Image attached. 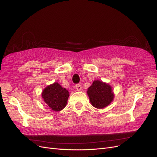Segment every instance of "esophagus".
Returning <instances> with one entry per match:
<instances>
[{
	"mask_svg": "<svg viewBox=\"0 0 157 157\" xmlns=\"http://www.w3.org/2000/svg\"><path fill=\"white\" fill-rule=\"evenodd\" d=\"M75 89H76V90H77L78 91H81V89H82V86H81V85H80V84L75 85Z\"/></svg>",
	"mask_w": 157,
	"mask_h": 157,
	"instance_id": "esophagus-1",
	"label": "esophagus"
}]
</instances>
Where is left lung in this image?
<instances>
[{
	"mask_svg": "<svg viewBox=\"0 0 157 157\" xmlns=\"http://www.w3.org/2000/svg\"><path fill=\"white\" fill-rule=\"evenodd\" d=\"M91 105L101 109L109 105L113 101L114 94L109 84L95 80L87 91Z\"/></svg>",
	"mask_w": 157,
	"mask_h": 157,
	"instance_id": "obj_1",
	"label": "left lung"
}]
</instances>
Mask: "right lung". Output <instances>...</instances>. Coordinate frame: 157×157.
Segmentation results:
<instances>
[{
	"label": "right lung",
	"mask_w": 157,
	"mask_h": 157,
	"mask_svg": "<svg viewBox=\"0 0 157 157\" xmlns=\"http://www.w3.org/2000/svg\"><path fill=\"white\" fill-rule=\"evenodd\" d=\"M69 92L60 85L55 82L43 89L42 98L50 109L59 112L66 106Z\"/></svg>",
	"instance_id": "right-lung-1"
}]
</instances>
